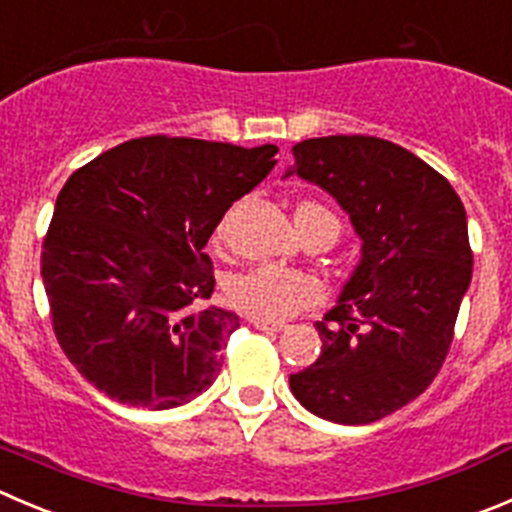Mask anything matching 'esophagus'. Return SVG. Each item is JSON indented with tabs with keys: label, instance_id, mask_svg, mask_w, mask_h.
<instances>
[{
	"label": "esophagus",
	"instance_id": "obj_1",
	"mask_svg": "<svg viewBox=\"0 0 512 512\" xmlns=\"http://www.w3.org/2000/svg\"><path fill=\"white\" fill-rule=\"evenodd\" d=\"M252 326L257 328V331H267V333H278V331H283V323H267V321H255V318H252Z\"/></svg>",
	"mask_w": 512,
	"mask_h": 512
}]
</instances>
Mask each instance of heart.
I'll return each mask as SVG.
<instances>
[{
	"mask_svg": "<svg viewBox=\"0 0 512 512\" xmlns=\"http://www.w3.org/2000/svg\"><path fill=\"white\" fill-rule=\"evenodd\" d=\"M300 232H308L315 224H333L338 219L328 207L318 202H303L295 212ZM219 227L217 234H222ZM227 300L234 310L250 315L255 321L283 323L300 310L315 308L323 300L321 280L305 270L283 265H257L229 278Z\"/></svg>",
	"mask_w": 512,
	"mask_h": 512,
	"instance_id": "obj_1",
	"label": "heart"
}]
</instances>
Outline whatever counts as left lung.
<instances>
[{
    "label": "left lung",
    "instance_id": "1",
    "mask_svg": "<svg viewBox=\"0 0 512 512\" xmlns=\"http://www.w3.org/2000/svg\"><path fill=\"white\" fill-rule=\"evenodd\" d=\"M293 156L295 174L351 214L364 255L315 323L321 356L290 389L328 422H379L417 399L450 351L472 278L465 207L439 171L384 138H308Z\"/></svg>",
    "mask_w": 512,
    "mask_h": 512
}]
</instances>
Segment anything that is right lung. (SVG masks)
Returning <instances> with one entry per match:
<instances>
[{"label":"right lung","instance_id":"1","mask_svg":"<svg viewBox=\"0 0 512 512\" xmlns=\"http://www.w3.org/2000/svg\"><path fill=\"white\" fill-rule=\"evenodd\" d=\"M278 146L143 136L80 166L42 242L52 331L88 384L131 407L171 409L222 369L237 315L204 305V245L272 171Z\"/></svg>","mask_w":512,"mask_h":512}]
</instances>
